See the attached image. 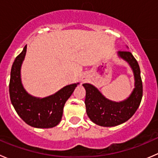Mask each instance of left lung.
Masks as SVG:
<instances>
[{
    "label": "left lung",
    "instance_id": "left-lung-1",
    "mask_svg": "<svg viewBox=\"0 0 158 158\" xmlns=\"http://www.w3.org/2000/svg\"><path fill=\"white\" fill-rule=\"evenodd\" d=\"M118 56L130 66L135 78V88L126 99L111 101L92 84H82L85 89L87 114L92 122L100 126L114 127L125 123L135 114L142 98V81L138 62L128 51H119Z\"/></svg>",
    "mask_w": 158,
    "mask_h": 158
}]
</instances>
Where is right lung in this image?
<instances>
[{"mask_svg": "<svg viewBox=\"0 0 158 158\" xmlns=\"http://www.w3.org/2000/svg\"><path fill=\"white\" fill-rule=\"evenodd\" d=\"M26 52L27 45L16 57L11 68L9 84L11 103L18 115L27 125L37 128H53L61 121L65 103L79 83L66 85L44 98L33 96L27 92L21 81L20 70Z\"/></svg>", "mask_w": 158, "mask_h": 158, "instance_id": "add662e5", "label": "right lung"}]
</instances>
